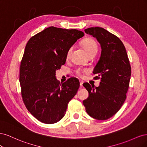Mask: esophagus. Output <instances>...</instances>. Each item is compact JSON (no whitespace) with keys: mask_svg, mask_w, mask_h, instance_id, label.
I'll list each match as a JSON object with an SVG mask.
<instances>
[{"mask_svg":"<svg viewBox=\"0 0 147 147\" xmlns=\"http://www.w3.org/2000/svg\"><path fill=\"white\" fill-rule=\"evenodd\" d=\"M83 81H82V80H80V86L81 87H82L83 86Z\"/></svg>","mask_w":147,"mask_h":147,"instance_id":"esophagus-1","label":"esophagus"}]
</instances>
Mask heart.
Instances as JSON below:
<instances>
[{
  "instance_id": "obj_1",
  "label": "heart",
  "mask_w": 147,
  "mask_h": 147,
  "mask_svg": "<svg viewBox=\"0 0 147 147\" xmlns=\"http://www.w3.org/2000/svg\"><path fill=\"white\" fill-rule=\"evenodd\" d=\"M82 46L83 48L85 50L86 53L89 55V56L94 54L96 55V53L98 50V47H97V45L96 42L93 40L92 38H88L84 39L83 40L82 43ZM72 47H70L68 49L66 53V57L67 58H69L71 53L72 51ZM87 70L86 69H78L75 71V73H76L79 76H82V74L86 72Z\"/></svg>"
}]
</instances>
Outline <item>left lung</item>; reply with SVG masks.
I'll use <instances>...</instances> for the list:
<instances>
[{
  "label": "left lung",
  "mask_w": 147,
  "mask_h": 147,
  "mask_svg": "<svg viewBox=\"0 0 147 147\" xmlns=\"http://www.w3.org/2000/svg\"><path fill=\"white\" fill-rule=\"evenodd\" d=\"M96 37L101 47L100 59L93 70L94 79H100L98 87L84 83L89 92L83 100L87 113L96 119H107L116 114L126 98L131 67L126 48L118 37L99 27L84 30Z\"/></svg>",
  "instance_id": "left-lung-1"
}]
</instances>
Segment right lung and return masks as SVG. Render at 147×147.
<instances>
[{
    "mask_svg": "<svg viewBox=\"0 0 147 147\" xmlns=\"http://www.w3.org/2000/svg\"><path fill=\"white\" fill-rule=\"evenodd\" d=\"M83 36L80 30L51 26L26 44L20 69L21 96L26 108L38 121L46 124L60 121L77 94V78L60 84L55 75L65 63L68 49Z\"/></svg>",
    "mask_w": 147,
    "mask_h": 147,
    "instance_id": "add662e5",
    "label": "right lung"
}]
</instances>
